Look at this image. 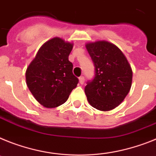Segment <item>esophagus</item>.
<instances>
[{
    "label": "esophagus",
    "instance_id": "34e87169",
    "mask_svg": "<svg viewBox=\"0 0 156 156\" xmlns=\"http://www.w3.org/2000/svg\"><path fill=\"white\" fill-rule=\"evenodd\" d=\"M84 82H85V78H84L83 76H81L79 78V83L81 84V85H82V84L84 83Z\"/></svg>",
    "mask_w": 156,
    "mask_h": 156
}]
</instances>
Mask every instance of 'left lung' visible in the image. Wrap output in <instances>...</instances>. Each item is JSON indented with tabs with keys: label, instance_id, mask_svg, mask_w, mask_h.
I'll return each mask as SVG.
<instances>
[{
	"label": "left lung",
	"instance_id": "1",
	"mask_svg": "<svg viewBox=\"0 0 156 156\" xmlns=\"http://www.w3.org/2000/svg\"><path fill=\"white\" fill-rule=\"evenodd\" d=\"M86 47L95 66L94 78L85 87L88 101L97 110H113L130 90V65L121 50L109 41L89 42Z\"/></svg>",
	"mask_w": 156,
	"mask_h": 156
}]
</instances>
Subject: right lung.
<instances>
[{
  "label": "right lung",
  "instance_id": "right-lung-1",
  "mask_svg": "<svg viewBox=\"0 0 156 156\" xmlns=\"http://www.w3.org/2000/svg\"><path fill=\"white\" fill-rule=\"evenodd\" d=\"M73 43L55 37L41 45L26 71L27 85L44 108L59 107L67 101L78 83L68 57Z\"/></svg>",
  "mask_w": 156,
  "mask_h": 156
}]
</instances>
